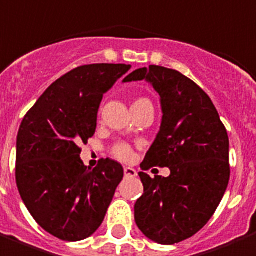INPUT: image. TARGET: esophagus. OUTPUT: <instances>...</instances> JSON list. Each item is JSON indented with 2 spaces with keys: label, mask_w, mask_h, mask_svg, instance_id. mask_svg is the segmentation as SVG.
Listing matches in <instances>:
<instances>
[{
  "label": "esophagus",
  "mask_w": 256,
  "mask_h": 256,
  "mask_svg": "<svg viewBox=\"0 0 256 256\" xmlns=\"http://www.w3.org/2000/svg\"><path fill=\"white\" fill-rule=\"evenodd\" d=\"M123 172H124V176H126V178H136V176H137V171H136L134 168H132V166H124Z\"/></svg>",
  "instance_id": "34e87169"
}]
</instances>
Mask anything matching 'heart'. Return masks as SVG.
Returning a JSON list of instances; mask_svg holds the SVG:
<instances>
[{
	"label": "heart",
	"instance_id": "b5f03b06",
	"mask_svg": "<svg viewBox=\"0 0 256 256\" xmlns=\"http://www.w3.org/2000/svg\"><path fill=\"white\" fill-rule=\"evenodd\" d=\"M140 103H150V102L148 99H145V98H140V99H137L134 102L133 106L134 104ZM111 154H112L114 157H116L120 162H130V160L133 158L134 152L132 145H128V144L126 142H118L111 148Z\"/></svg>",
	"mask_w": 256,
	"mask_h": 256
}]
</instances>
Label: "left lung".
Listing matches in <instances>:
<instances>
[{
    "instance_id": "left-lung-1",
    "label": "left lung",
    "mask_w": 256,
    "mask_h": 256,
    "mask_svg": "<svg viewBox=\"0 0 256 256\" xmlns=\"http://www.w3.org/2000/svg\"><path fill=\"white\" fill-rule=\"evenodd\" d=\"M146 80L160 94V132L141 168L168 166L171 175L140 172L144 194L134 205L137 226L148 239L175 244L204 228L228 187L229 138L205 90L174 69L150 65L123 82Z\"/></svg>"
}]
</instances>
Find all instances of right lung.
Segmentation results:
<instances>
[{
	"label": "right lung",
	"mask_w": 256,
	"mask_h": 256,
	"mask_svg": "<svg viewBox=\"0 0 256 256\" xmlns=\"http://www.w3.org/2000/svg\"><path fill=\"white\" fill-rule=\"evenodd\" d=\"M130 65L78 66L52 82L22 119L16 144V183L28 212L65 242L94 234L103 222L123 168L102 158L90 170L80 144L96 132L103 94Z\"/></svg>",
	"instance_id": "1"
}]
</instances>
